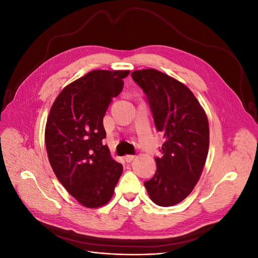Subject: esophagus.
Returning a JSON list of instances; mask_svg holds the SVG:
<instances>
[{"label":"esophagus","instance_id":"esophagus-1","mask_svg":"<svg viewBox=\"0 0 258 258\" xmlns=\"http://www.w3.org/2000/svg\"><path fill=\"white\" fill-rule=\"evenodd\" d=\"M134 159H135L134 155H126V156H124V160H126L127 162H131Z\"/></svg>","mask_w":258,"mask_h":258}]
</instances>
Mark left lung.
I'll use <instances>...</instances> for the list:
<instances>
[{"instance_id": "1", "label": "left lung", "mask_w": 258, "mask_h": 258, "mask_svg": "<svg viewBox=\"0 0 258 258\" xmlns=\"http://www.w3.org/2000/svg\"><path fill=\"white\" fill-rule=\"evenodd\" d=\"M144 91L157 131L163 134L162 157L155 175L144 183L154 204L171 207L194 189L209 152V122L194 93L184 84L155 69L131 73Z\"/></svg>"}]
</instances>
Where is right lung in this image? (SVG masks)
<instances>
[{"label": "right lung", "mask_w": 258, "mask_h": 258, "mask_svg": "<svg viewBox=\"0 0 258 258\" xmlns=\"http://www.w3.org/2000/svg\"><path fill=\"white\" fill-rule=\"evenodd\" d=\"M129 72L95 70L66 86L46 122L45 145L53 172L86 208L106 205L122 172L103 144V117Z\"/></svg>", "instance_id": "right-lung-1"}]
</instances>
